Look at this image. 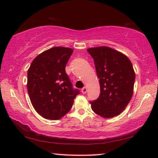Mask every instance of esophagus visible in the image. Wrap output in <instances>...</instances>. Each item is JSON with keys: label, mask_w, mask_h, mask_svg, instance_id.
Segmentation results:
<instances>
[{"label": "esophagus", "mask_w": 158, "mask_h": 158, "mask_svg": "<svg viewBox=\"0 0 158 158\" xmlns=\"http://www.w3.org/2000/svg\"><path fill=\"white\" fill-rule=\"evenodd\" d=\"M87 91H88V89H87L86 87H84L81 89V93H83V94H85V93H87Z\"/></svg>", "instance_id": "obj_1"}]
</instances>
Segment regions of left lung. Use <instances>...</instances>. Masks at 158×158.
<instances>
[{
  "mask_svg": "<svg viewBox=\"0 0 158 158\" xmlns=\"http://www.w3.org/2000/svg\"><path fill=\"white\" fill-rule=\"evenodd\" d=\"M100 85L97 100L90 102L93 111L104 118L118 116L132 97L135 73L126 56L107 47L90 48Z\"/></svg>",
  "mask_w": 158,
  "mask_h": 158,
  "instance_id": "1",
  "label": "left lung"
}]
</instances>
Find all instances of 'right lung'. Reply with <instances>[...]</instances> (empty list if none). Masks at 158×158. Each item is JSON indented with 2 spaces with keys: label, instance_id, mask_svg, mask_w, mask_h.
Masks as SVG:
<instances>
[{
  "label": "right lung",
  "instance_id": "add662e5",
  "mask_svg": "<svg viewBox=\"0 0 158 158\" xmlns=\"http://www.w3.org/2000/svg\"><path fill=\"white\" fill-rule=\"evenodd\" d=\"M73 53L71 48H51L35 58L28 69L29 98L35 111L44 118L58 120L65 116L79 94L65 72Z\"/></svg>",
  "mask_w": 158,
  "mask_h": 158
}]
</instances>
